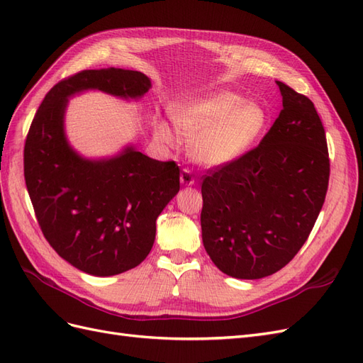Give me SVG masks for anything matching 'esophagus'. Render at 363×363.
I'll return each mask as SVG.
<instances>
[{
    "instance_id": "1",
    "label": "esophagus",
    "mask_w": 363,
    "mask_h": 363,
    "mask_svg": "<svg viewBox=\"0 0 363 363\" xmlns=\"http://www.w3.org/2000/svg\"><path fill=\"white\" fill-rule=\"evenodd\" d=\"M180 183L183 186H192L195 183L194 175H192V172L189 169H183L182 171V174H180Z\"/></svg>"
}]
</instances>
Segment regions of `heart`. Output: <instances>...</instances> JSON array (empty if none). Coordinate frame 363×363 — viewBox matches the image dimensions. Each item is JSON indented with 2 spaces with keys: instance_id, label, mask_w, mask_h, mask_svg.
I'll return each instance as SVG.
<instances>
[{
  "instance_id": "obj_1",
  "label": "heart",
  "mask_w": 363,
  "mask_h": 363,
  "mask_svg": "<svg viewBox=\"0 0 363 363\" xmlns=\"http://www.w3.org/2000/svg\"><path fill=\"white\" fill-rule=\"evenodd\" d=\"M174 119L186 136L194 138L191 152L208 168L225 167L251 150L268 124L265 108L230 91H216L175 107ZM155 135L164 144L177 142L172 127L160 121Z\"/></svg>"
}]
</instances>
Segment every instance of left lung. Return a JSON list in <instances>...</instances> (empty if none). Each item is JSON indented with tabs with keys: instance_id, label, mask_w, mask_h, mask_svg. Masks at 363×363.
Returning a JSON list of instances; mask_svg holds the SVG:
<instances>
[{
	"instance_id": "left-lung-1",
	"label": "left lung",
	"mask_w": 363,
	"mask_h": 363,
	"mask_svg": "<svg viewBox=\"0 0 363 363\" xmlns=\"http://www.w3.org/2000/svg\"><path fill=\"white\" fill-rule=\"evenodd\" d=\"M283 108L260 144L201 184L203 244L235 279L280 271L309 238L330 175L325 131L309 98L277 82Z\"/></svg>"
}]
</instances>
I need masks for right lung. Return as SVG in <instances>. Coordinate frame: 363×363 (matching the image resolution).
Returning <instances> with one entry per match:
<instances>
[{"instance_id": "right-lung-1", "label": "right lung", "mask_w": 363, "mask_h": 363, "mask_svg": "<svg viewBox=\"0 0 363 363\" xmlns=\"http://www.w3.org/2000/svg\"><path fill=\"white\" fill-rule=\"evenodd\" d=\"M150 87L139 71L84 69L52 87L28 130L24 177L39 227L62 259L91 276H116L148 256L180 169L131 145L111 159L82 157L65 135L68 98L96 89L138 100Z\"/></svg>"}]
</instances>
